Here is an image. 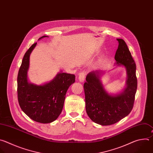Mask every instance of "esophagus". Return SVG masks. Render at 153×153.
Instances as JSON below:
<instances>
[{
	"label": "esophagus",
	"mask_w": 153,
	"mask_h": 153,
	"mask_svg": "<svg viewBox=\"0 0 153 153\" xmlns=\"http://www.w3.org/2000/svg\"><path fill=\"white\" fill-rule=\"evenodd\" d=\"M85 74L84 72H82L79 74V75H78V79H79V82H84V79H85Z\"/></svg>",
	"instance_id": "34e87169"
}]
</instances>
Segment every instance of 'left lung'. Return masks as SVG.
Wrapping results in <instances>:
<instances>
[{"label": "left lung", "mask_w": 153, "mask_h": 153, "mask_svg": "<svg viewBox=\"0 0 153 153\" xmlns=\"http://www.w3.org/2000/svg\"><path fill=\"white\" fill-rule=\"evenodd\" d=\"M119 45L114 59L116 68L124 67L127 72L126 87L117 94H109L101 80L104 71L89 72L84 84L85 110L94 123L110 126L117 123L131 112L137 90L136 66L128 46L123 39H117Z\"/></svg>", "instance_id": "left-lung-1"}]
</instances>
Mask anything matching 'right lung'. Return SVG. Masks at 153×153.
Segmentation results:
<instances>
[{"instance_id":"add662e5","label":"right lung","mask_w":153,"mask_h":153,"mask_svg":"<svg viewBox=\"0 0 153 153\" xmlns=\"http://www.w3.org/2000/svg\"><path fill=\"white\" fill-rule=\"evenodd\" d=\"M48 37L44 36L39 40ZM37 43L25 53L17 76V95L20 107L30 119L48 124L56 120L63 108L66 94L75 76L60 71L49 82L37 85L29 81V56Z\"/></svg>"}]
</instances>
